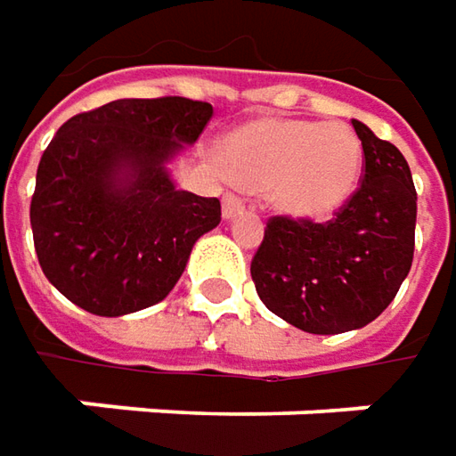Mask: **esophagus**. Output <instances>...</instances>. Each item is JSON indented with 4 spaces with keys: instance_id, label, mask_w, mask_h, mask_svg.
Returning a JSON list of instances; mask_svg holds the SVG:
<instances>
[{
    "instance_id": "1",
    "label": "esophagus",
    "mask_w": 456,
    "mask_h": 456,
    "mask_svg": "<svg viewBox=\"0 0 456 456\" xmlns=\"http://www.w3.org/2000/svg\"><path fill=\"white\" fill-rule=\"evenodd\" d=\"M243 213V202L238 200L236 195H225L223 198V218L233 220Z\"/></svg>"
}]
</instances>
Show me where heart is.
<instances>
[{
  "mask_svg": "<svg viewBox=\"0 0 456 456\" xmlns=\"http://www.w3.org/2000/svg\"><path fill=\"white\" fill-rule=\"evenodd\" d=\"M362 162V142L345 121L258 118L225 136L220 169L240 187L266 192L279 216L324 223L353 200Z\"/></svg>",
  "mask_w": 456,
  "mask_h": 456,
  "instance_id": "b5f03b06",
  "label": "heart"
}]
</instances>
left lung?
I'll use <instances>...</instances> for the list:
<instances>
[{"mask_svg": "<svg viewBox=\"0 0 456 456\" xmlns=\"http://www.w3.org/2000/svg\"><path fill=\"white\" fill-rule=\"evenodd\" d=\"M365 151L358 192L330 223L272 218L251 261L261 302L312 335L373 322L411 272L416 187L391 142L353 118Z\"/></svg>", "mask_w": 456, "mask_h": 456, "instance_id": "obj_1", "label": "left lung"}]
</instances>
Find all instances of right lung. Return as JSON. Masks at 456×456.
I'll return each mask as SVG.
<instances>
[{"label":"right lung","mask_w":456,"mask_h":456,"mask_svg":"<svg viewBox=\"0 0 456 456\" xmlns=\"http://www.w3.org/2000/svg\"><path fill=\"white\" fill-rule=\"evenodd\" d=\"M210 116V103L190 98H118L58 129L29 223L43 273L65 299L124 317L175 289L195 240L220 223L218 198L177 190L169 175Z\"/></svg>","instance_id":"add662e5"}]
</instances>
